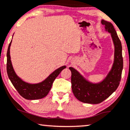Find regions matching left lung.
I'll return each instance as SVG.
<instances>
[{
	"instance_id": "obj_1",
	"label": "left lung",
	"mask_w": 130,
	"mask_h": 130,
	"mask_svg": "<svg viewBox=\"0 0 130 130\" xmlns=\"http://www.w3.org/2000/svg\"><path fill=\"white\" fill-rule=\"evenodd\" d=\"M106 30L111 33L115 45V61L112 69L102 82L92 84L87 80L74 68L71 71V87L77 99L84 103L98 104L107 99L119 85L123 69V57L121 42L111 23L102 20Z\"/></svg>"
}]
</instances>
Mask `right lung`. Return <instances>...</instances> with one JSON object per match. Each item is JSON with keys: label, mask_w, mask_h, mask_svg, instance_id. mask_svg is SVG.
<instances>
[{"label": "right lung", "mask_w": 130, "mask_h": 130, "mask_svg": "<svg viewBox=\"0 0 130 130\" xmlns=\"http://www.w3.org/2000/svg\"><path fill=\"white\" fill-rule=\"evenodd\" d=\"M11 41L9 44L7 51V71L9 79L14 88L21 96L28 100H36L43 98L49 93L52 87L53 83L61 71L66 66H62L55 70L43 82L36 84H30L22 80L15 74L12 66L10 54V46Z\"/></svg>", "instance_id": "add662e5"}]
</instances>
